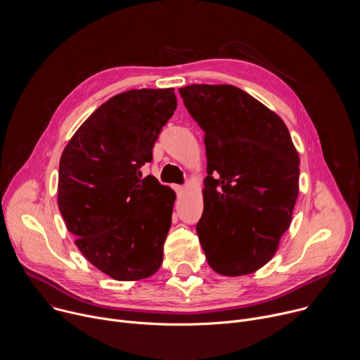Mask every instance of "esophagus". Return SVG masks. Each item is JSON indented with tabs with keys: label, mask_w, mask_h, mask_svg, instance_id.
Instances as JSON below:
<instances>
[{
	"label": "esophagus",
	"mask_w": 360,
	"mask_h": 360,
	"mask_svg": "<svg viewBox=\"0 0 360 360\" xmlns=\"http://www.w3.org/2000/svg\"><path fill=\"white\" fill-rule=\"evenodd\" d=\"M174 189L176 191V193H178V195H182V193L185 192V186H182V185H175V186H174Z\"/></svg>",
	"instance_id": "34e87169"
}]
</instances>
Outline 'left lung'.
<instances>
[{
	"mask_svg": "<svg viewBox=\"0 0 360 360\" xmlns=\"http://www.w3.org/2000/svg\"><path fill=\"white\" fill-rule=\"evenodd\" d=\"M205 132L207 172L196 232L210 266L242 276L266 265L292 222L299 155L274 111L233 85L179 88Z\"/></svg>",
	"mask_w": 360,
	"mask_h": 360,
	"instance_id": "1",
	"label": "left lung"
}]
</instances>
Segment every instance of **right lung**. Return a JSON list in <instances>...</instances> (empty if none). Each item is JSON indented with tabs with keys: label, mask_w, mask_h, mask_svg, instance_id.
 <instances>
[{
	"label": "right lung",
	"mask_w": 360,
	"mask_h": 360,
	"mask_svg": "<svg viewBox=\"0 0 360 360\" xmlns=\"http://www.w3.org/2000/svg\"><path fill=\"white\" fill-rule=\"evenodd\" d=\"M175 110L174 88L121 92L63 150L60 212L81 253L115 281L149 278L162 264L176 195L141 167Z\"/></svg>",
	"instance_id": "1"
}]
</instances>
